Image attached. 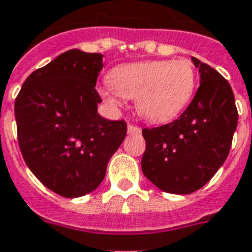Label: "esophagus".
Wrapping results in <instances>:
<instances>
[{
	"label": "esophagus",
	"instance_id": "obj_1",
	"mask_svg": "<svg viewBox=\"0 0 252 252\" xmlns=\"http://www.w3.org/2000/svg\"><path fill=\"white\" fill-rule=\"evenodd\" d=\"M127 133L130 135H134V134H139L141 133V128L138 127V126H134V125H128L127 126Z\"/></svg>",
	"mask_w": 252,
	"mask_h": 252
}]
</instances>
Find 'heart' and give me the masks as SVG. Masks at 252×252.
<instances>
[{"instance_id": "heart-1", "label": "heart", "mask_w": 252, "mask_h": 252, "mask_svg": "<svg viewBox=\"0 0 252 252\" xmlns=\"http://www.w3.org/2000/svg\"><path fill=\"white\" fill-rule=\"evenodd\" d=\"M195 88L196 71L190 61L162 60L117 66L101 94L113 103L121 95L135 98V109L142 118L162 124L186 109Z\"/></svg>"}]
</instances>
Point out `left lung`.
Returning a JSON list of instances; mask_svg holds the SVG:
<instances>
[{
	"label": "left lung",
	"mask_w": 252,
	"mask_h": 252,
	"mask_svg": "<svg viewBox=\"0 0 252 252\" xmlns=\"http://www.w3.org/2000/svg\"><path fill=\"white\" fill-rule=\"evenodd\" d=\"M191 61L200 85L189 107L174 122L142 131L145 177L159 190L181 195L205 186L224 163L238 125L230 83L195 57Z\"/></svg>",
	"instance_id": "8db88e82"
}]
</instances>
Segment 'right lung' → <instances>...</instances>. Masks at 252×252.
I'll return each instance as SVG.
<instances>
[{
    "label": "right lung",
    "instance_id": "right-lung-1",
    "mask_svg": "<svg viewBox=\"0 0 252 252\" xmlns=\"http://www.w3.org/2000/svg\"><path fill=\"white\" fill-rule=\"evenodd\" d=\"M103 56L71 49L26 78L14 103L21 153L56 194L78 198L97 189L127 126L98 114Z\"/></svg>",
    "mask_w": 252,
    "mask_h": 252
}]
</instances>
